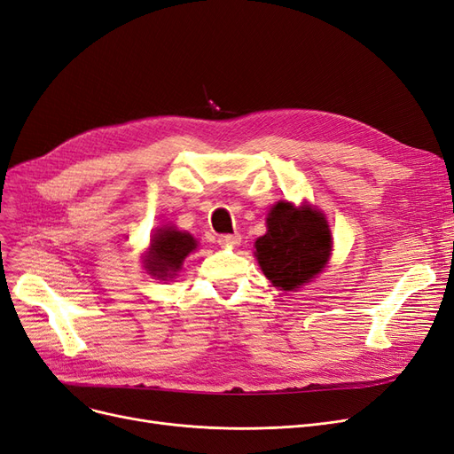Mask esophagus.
Returning <instances> with one entry per match:
<instances>
[{"mask_svg": "<svg viewBox=\"0 0 454 454\" xmlns=\"http://www.w3.org/2000/svg\"><path fill=\"white\" fill-rule=\"evenodd\" d=\"M240 240H242V237H240L239 232H234V234H222V237L217 239V242H220L222 246H227V247L239 246V244H240Z\"/></svg>", "mask_w": 454, "mask_h": 454, "instance_id": "obj_1", "label": "esophagus"}]
</instances>
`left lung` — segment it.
Segmentation results:
<instances>
[{"instance_id": "1", "label": "left lung", "mask_w": 454, "mask_h": 454, "mask_svg": "<svg viewBox=\"0 0 454 454\" xmlns=\"http://www.w3.org/2000/svg\"><path fill=\"white\" fill-rule=\"evenodd\" d=\"M264 276L283 290H296L324 268L332 251L325 217L313 208L278 203L268 217V232L255 242Z\"/></svg>"}]
</instances>
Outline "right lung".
<instances>
[{
  "mask_svg": "<svg viewBox=\"0 0 454 454\" xmlns=\"http://www.w3.org/2000/svg\"><path fill=\"white\" fill-rule=\"evenodd\" d=\"M197 247L195 239L188 232H180L176 229H164L156 232L151 242V251L145 259V268H149L151 276H158L160 279L175 276V271L183 264Z\"/></svg>",
  "mask_w": 454,
  "mask_h": 454,
  "instance_id": "right-lung-1",
  "label": "right lung"
}]
</instances>
